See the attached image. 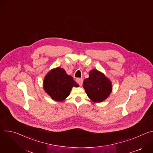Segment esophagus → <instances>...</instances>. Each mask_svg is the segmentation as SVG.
Listing matches in <instances>:
<instances>
[{
	"mask_svg": "<svg viewBox=\"0 0 153 153\" xmlns=\"http://www.w3.org/2000/svg\"><path fill=\"white\" fill-rule=\"evenodd\" d=\"M76 81L78 83V84L80 85V86H82V83H83V79L82 78H78L76 79Z\"/></svg>",
	"mask_w": 153,
	"mask_h": 153,
	"instance_id": "esophagus-1",
	"label": "esophagus"
}]
</instances>
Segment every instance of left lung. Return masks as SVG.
Here are the masks:
<instances>
[{
    "label": "left lung",
    "mask_w": 153,
    "mask_h": 153,
    "mask_svg": "<svg viewBox=\"0 0 153 153\" xmlns=\"http://www.w3.org/2000/svg\"><path fill=\"white\" fill-rule=\"evenodd\" d=\"M83 87L94 103L102 102L110 96L113 90L111 81L96 69L90 71L89 77L83 80Z\"/></svg>",
    "instance_id": "8db88e82"
}]
</instances>
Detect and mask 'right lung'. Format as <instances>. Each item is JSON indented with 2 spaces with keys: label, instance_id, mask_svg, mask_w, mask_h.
Wrapping results in <instances>:
<instances>
[{
  "label": "right lung",
  "instance_id": "1",
  "mask_svg": "<svg viewBox=\"0 0 153 153\" xmlns=\"http://www.w3.org/2000/svg\"><path fill=\"white\" fill-rule=\"evenodd\" d=\"M43 85L47 94L56 102L63 101L70 95L73 86H79L73 77L60 67L53 68L46 74Z\"/></svg>",
  "mask_w": 153,
  "mask_h": 153
}]
</instances>
